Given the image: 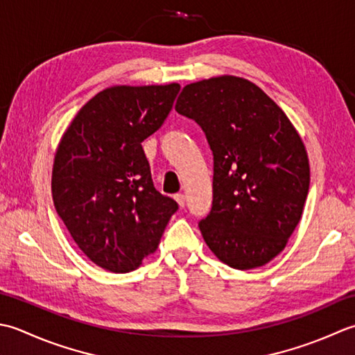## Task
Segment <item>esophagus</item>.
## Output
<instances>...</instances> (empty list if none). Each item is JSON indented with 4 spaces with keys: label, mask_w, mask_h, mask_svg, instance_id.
<instances>
[{
    "label": "esophagus",
    "mask_w": 355,
    "mask_h": 355,
    "mask_svg": "<svg viewBox=\"0 0 355 355\" xmlns=\"http://www.w3.org/2000/svg\"><path fill=\"white\" fill-rule=\"evenodd\" d=\"M175 199H176V202H178L180 208H184V207H185V196H184L182 193H178V194H175Z\"/></svg>",
    "instance_id": "1"
}]
</instances>
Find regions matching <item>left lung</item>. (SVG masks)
Instances as JSON below:
<instances>
[{
  "mask_svg": "<svg viewBox=\"0 0 355 355\" xmlns=\"http://www.w3.org/2000/svg\"><path fill=\"white\" fill-rule=\"evenodd\" d=\"M176 112L196 121L213 151V205L199 222L216 257L236 270L268 263L302 218L309 162L284 110L248 79L184 87Z\"/></svg>",
  "mask_w": 355,
  "mask_h": 355,
  "instance_id": "left-lung-1",
  "label": "left lung"
}]
</instances>
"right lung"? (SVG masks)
<instances>
[{
    "instance_id": "right-lung-1",
    "label": "right lung",
    "mask_w": 355,
    "mask_h": 355,
    "mask_svg": "<svg viewBox=\"0 0 355 355\" xmlns=\"http://www.w3.org/2000/svg\"><path fill=\"white\" fill-rule=\"evenodd\" d=\"M180 85H114L62 135L52 171L56 213L93 263L128 272L155 252L178 204L151 180L142 142L164 124Z\"/></svg>"
}]
</instances>
